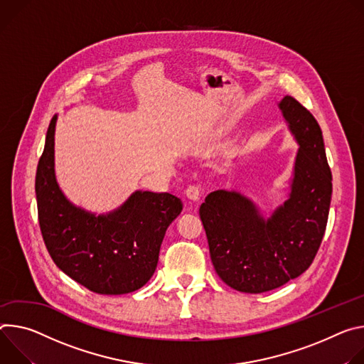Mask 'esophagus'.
Returning <instances> with one entry per match:
<instances>
[{"label":"esophagus","instance_id":"obj_1","mask_svg":"<svg viewBox=\"0 0 364 364\" xmlns=\"http://www.w3.org/2000/svg\"><path fill=\"white\" fill-rule=\"evenodd\" d=\"M185 195H186L188 199L193 200V203H198L199 196H200V192H199V188H198V186H189V188L186 189Z\"/></svg>","mask_w":364,"mask_h":364}]
</instances>
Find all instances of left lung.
I'll use <instances>...</instances> for the list:
<instances>
[{"instance_id":"left-lung-1","label":"left lung","mask_w":364,"mask_h":364,"mask_svg":"<svg viewBox=\"0 0 364 364\" xmlns=\"http://www.w3.org/2000/svg\"><path fill=\"white\" fill-rule=\"evenodd\" d=\"M299 149L285 203L264 217L237 191H214L199 208L217 274L235 291L262 294L288 284L312 263L324 237L333 176L314 115L287 95L279 104Z\"/></svg>"}]
</instances>
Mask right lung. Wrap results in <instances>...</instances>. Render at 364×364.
I'll use <instances>...</instances> for the list:
<instances>
[{"instance_id": "1", "label": "right lung", "mask_w": 364, "mask_h": 364, "mask_svg": "<svg viewBox=\"0 0 364 364\" xmlns=\"http://www.w3.org/2000/svg\"><path fill=\"white\" fill-rule=\"evenodd\" d=\"M53 115L36 173L38 224L56 266L87 289L123 295L144 287L153 276L168 227L182 211V200L168 192H133L107 214L76 207L55 175Z\"/></svg>"}]
</instances>
